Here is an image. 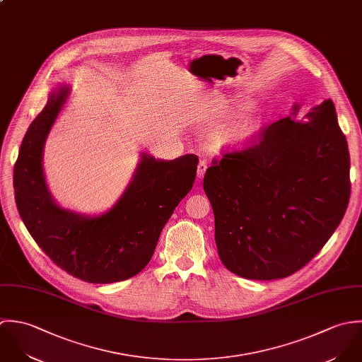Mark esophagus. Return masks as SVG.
Instances as JSON below:
<instances>
[{
	"instance_id": "34e87169",
	"label": "esophagus",
	"mask_w": 362,
	"mask_h": 362,
	"mask_svg": "<svg viewBox=\"0 0 362 362\" xmlns=\"http://www.w3.org/2000/svg\"><path fill=\"white\" fill-rule=\"evenodd\" d=\"M207 168H209V165H207L206 160H200L199 162V166H197V176H199V179H202L206 175Z\"/></svg>"
}]
</instances>
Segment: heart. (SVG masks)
Returning <instances> with one entry per match:
<instances>
[{
    "instance_id": "obj_1",
    "label": "heart",
    "mask_w": 362,
    "mask_h": 362,
    "mask_svg": "<svg viewBox=\"0 0 362 362\" xmlns=\"http://www.w3.org/2000/svg\"><path fill=\"white\" fill-rule=\"evenodd\" d=\"M225 116H232V112H226ZM260 122L256 116L247 115L235 120L230 126L219 132L218 137L223 144H242L250 140L259 130Z\"/></svg>"
}]
</instances>
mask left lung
<instances>
[{"mask_svg":"<svg viewBox=\"0 0 362 362\" xmlns=\"http://www.w3.org/2000/svg\"><path fill=\"white\" fill-rule=\"evenodd\" d=\"M263 127L204 176L223 266L250 280L306 266L346 214L351 182L346 136L332 99Z\"/></svg>","mask_w":362,"mask_h":362,"instance_id":"8db88e82","label":"left lung"}]
</instances>
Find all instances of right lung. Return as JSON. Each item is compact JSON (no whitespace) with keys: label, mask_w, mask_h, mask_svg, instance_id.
Instances as JSON below:
<instances>
[{"label":"right lung","mask_w":362,"mask_h":362,"mask_svg":"<svg viewBox=\"0 0 362 362\" xmlns=\"http://www.w3.org/2000/svg\"><path fill=\"white\" fill-rule=\"evenodd\" d=\"M67 95V88L50 93L25 134L13 169L16 207L32 238L60 269L86 283L123 281L149 263L165 223L193 187L199 158L186 153L156 160L144 153L133 182L106 214L83 217L60 209L47 190L42 155Z\"/></svg>","instance_id":"1"}]
</instances>
